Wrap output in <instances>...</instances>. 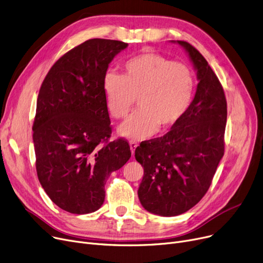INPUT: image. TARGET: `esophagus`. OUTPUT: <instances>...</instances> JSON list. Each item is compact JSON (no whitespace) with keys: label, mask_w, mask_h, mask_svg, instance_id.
Returning a JSON list of instances; mask_svg holds the SVG:
<instances>
[{"label":"esophagus","mask_w":263,"mask_h":263,"mask_svg":"<svg viewBox=\"0 0 263 263\" xmlns=\"http://www.w3.org/2000/svg\"><path fill=\"white\" fill-rule=\"evenodd\" d=\"M129 146H130L132 154H134V153H135V149H136L137 146H138V144H137V142H135V141H130V142H129Z\"/></svg>","instance_id":"1"}]
</instances>
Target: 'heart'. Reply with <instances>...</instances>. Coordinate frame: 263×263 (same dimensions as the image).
Instances as JSON below:
<instances>
[{"mask_svg":"<svg viewBox=\"0 0 263 263\" xmlns=\"http://www.w3.org/2000/svg\"><path fill=\"white\" fill-rule=\"evenodd\" d=\"M194 91L189 66L151 51L128 60L122 77L109 73L104 80L107 109L114 118L126 117L138 101L139 110L119 126V134L133 140L176 127L191 107Z\"/></svg>","mask_w":263,"mask_h":263,"instance_id":"1","label":"heart"}]
</instances>
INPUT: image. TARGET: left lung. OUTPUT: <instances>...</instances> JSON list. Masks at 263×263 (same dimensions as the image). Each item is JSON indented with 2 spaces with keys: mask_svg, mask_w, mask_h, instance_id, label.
<instances>
[{
  "mask_svg": "<svg viewBox=\"0 0 263 263\" xmlns=\"http://www.w3.org/2000/svg\"><path fill=\"white\" fill-rule=\"evenodd\" d=\"M179 44L197 72L195 97L185 117L164 137L140 143L136 160L144 173L138 197L149 213L177 216L195 206L208 192L223 156L227 102L222 86L196 48Z\"/></svg>",
  "mask_w": 263,
  "mask_h": 263,
  "instance_id": "1",
  "label": "left lung"
}]
</instances>
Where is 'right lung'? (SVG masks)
Returning a JSON list of instances; mask_svg holds the SVG:
<instances>
[{"instance_id":"obj_1","label":"right lung","mask_w":263,"mask_h":263,"mask_svg":"<svg viewBox=\"0 0 263 263\" xmlns=\"http://www.w3.org/2000/svg\"><path fill=\"white\" fill-rule=\"evenodd\" d=\"M128 44L93 39L59 59L41 86L33 124L37 177L49 198L72 214L104 203L110 174L132 156L126 140L109 142L104 80Z\"/></svg>"}]
</instances>
